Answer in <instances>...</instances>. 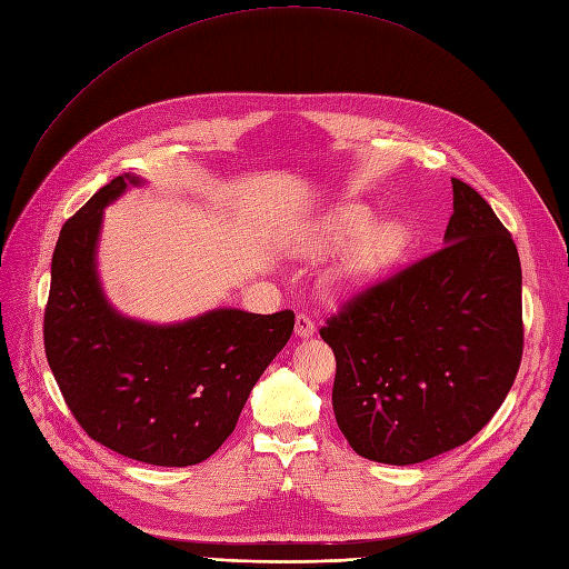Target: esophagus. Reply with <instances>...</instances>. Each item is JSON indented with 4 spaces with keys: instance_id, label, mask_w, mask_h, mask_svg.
Wrapping results in <instances>:
<instances>
[{
    "instance_id": "1",
    "label": "esophagus",
    "mask_w": 569,
    "mask_h": 569,
    "mask_svg": "<svg viewBox=\"0 0 569 569\" xmlns=\"http://www.w3.org/2000/svg\"><path fill=\"white\" fill-rule=\"evenodd\" d=\"M313 332H316L313 318L307 316V313H298V318H295V335H298V337H311Z\"/></svg>"
}]
</instances>
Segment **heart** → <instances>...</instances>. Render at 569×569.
Returning a JSON list of instances; mask_svg holds the SVG:
<instances>
[{"instance_id":"b5f03b06","label":"heart","mask_w":569,"mask_h":569,"mask_svg":"<svg viewBox=\"0 0 569 569\" xmlns=\"http://www.w3.org/2000/svg\"><path fill=\"white\" fill-rule=\"evenodd\" d=\"M367 228L369 213L360 207H346L328 218V223L318 234V241H313V249L320 251L326 246H337L360 237L356 249L337 271V283L343 288H360L377 279L398 258L405 246L407 232L398 223H383L372 230Z\"/></svg>"}]
</instances>
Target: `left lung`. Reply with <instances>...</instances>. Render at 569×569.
<instances>
[{
  "label": "left lung",
  "mask_w": 569,
  "mask_h": 569,
  "mask_svg": "<svg viewBox=\"0 0 569 569\" xmlns=\"http://www.w3.org/2000/svg\"><path fill=\"white\" fill-rule=\"evenodd\" d=\"M451 183L447 246L353 292L320 328L337 360V426L377 462H423L469 441L521 367L516 243L472 186Z\"/></svg>",
  "instance_id": "1"
}]
</instances>
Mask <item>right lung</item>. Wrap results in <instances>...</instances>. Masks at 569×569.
<instances>
[{"instance_id": "1", "label": "right lung", "mask_w": 569, "mask_h": 569, "mask_svg": "<svg viewBox=\"0 0 569 569\" xmlns=\"http://www.w3.org/2000/svg\"><path fill=\"white\" fill-rule=\"evenodd\" d=\"M134 177H116L62 226L43 311V346L62 398L102 447L160 467L218 451L295 313L216 309L179 326H146L111 309L94 271L102 211Z\"/></svg>"}]
</instances>
